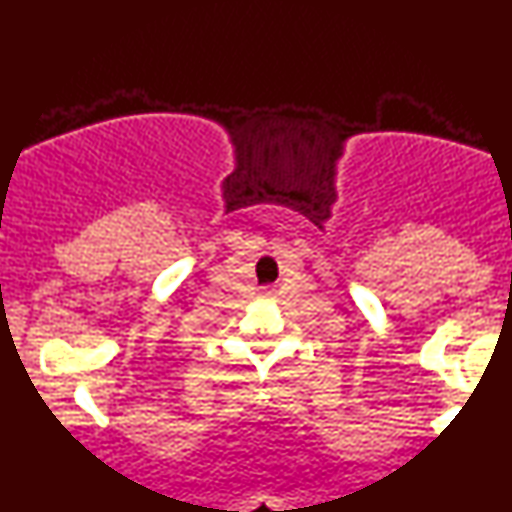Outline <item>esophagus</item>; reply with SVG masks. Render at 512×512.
<instances>
[{
  "instance_id": "obj_1",
  "label": "esophagus",
  "mask_w": 512,
  "mask_h": 512,
  "mask_svg": "<svg viewBox=\"0 0 512 512\" xmlns=\"http://www.w3.org/2000/svg\"><path fill=\"white\" fill-rule=\"evenodd\" d=\"M259 295H262V297H270V290H268V288H264L262 292H259Z\"/></svg>"
}]
</instances>
